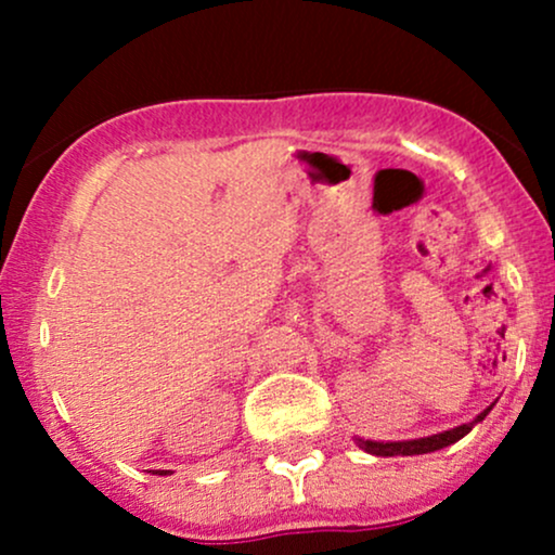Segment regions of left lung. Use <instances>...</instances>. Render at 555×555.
Returning a JSON list of instances; mask_svg holds the SVG:
<instances>
[{
  "label": "left lung",
  "mask_w": 555,
  "mask_h": 555,
  "mask_svg": "<svg viewBox=\"0 0 555 555\" xmlns=\"http://www.w3.org/2000/svg\"><path fill=\"white\" fill-rule=\"evenodd\" d=\"M493 410V404L488 406V410H482L480 415H477L473 423H464L460 428H451V430H443V433H436V436H425V438H415V441H362V438H354V443L360 446L362 451H367V454L373 456H412V454H430V451H438V449H446V446L456 443L460 438L467 436L469 430L475 428L480 420H486L488 412Z\"/></svg>",
  "instance_id": "8db88e82"
}]
</instances>
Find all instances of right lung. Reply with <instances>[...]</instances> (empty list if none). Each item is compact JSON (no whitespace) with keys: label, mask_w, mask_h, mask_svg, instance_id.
<instances>
[{"label":"right lung","mask_w":555,"mask_h":555,"mask_svg":"<svg viewBox=\"0 0 555 555\" xmlns=\"http://www.w3.org/2000/svg\"><path fill=\"white\" fill-rule=\"evenodd\" d=\"M156 475H167V469H158V473Z\"/></svg>","instance_id":"1"}]
</instances>
